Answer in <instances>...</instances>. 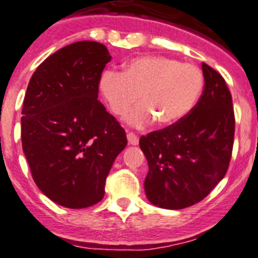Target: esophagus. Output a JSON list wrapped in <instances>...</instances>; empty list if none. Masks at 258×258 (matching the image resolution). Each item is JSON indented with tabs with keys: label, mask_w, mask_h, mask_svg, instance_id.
<instances>
[{
	"label": "esophagus",
	"mask_w": 258,
	"mask_h": 258,
	"mask_svg": "<svg viewBox=\"0 0 258 258\" xmlns=\"http://www.w3.org/2000/svg\"><path fill=\"white\" fill-rule=\"evenodd\" d=\"M127 139H128V143L132 144V146H137L139 142L137 135H135L133 132H127Z\"/></svg>",
	"instance_id": "34e87169"
}]
</instances>
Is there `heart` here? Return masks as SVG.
I'll return each instance as SVG.
<instances>
[{
	"instance_id": "obj_1",
	"label": "heart",
	"mask_w": 258,
	"mask_h": 258,
	"mask_svg": "<svg viewBox=\"0 0 258 258\" xmlns=\"http://www.w3.org/2000/svg\"><path fill=\"white\" fill-rule=\"evenodd\" d=\"M100 91L115 115H125L139 97V104L127 116L133 126L156 120L167 126L189 114L204 90V74L197 65L161 55H142L125 65L123 73L108 70Z\"/></svg>"
}]
</instances>
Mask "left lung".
<instances>
[{
	"instance_id": "left-lung-1",
	"label": "left lung",
	"mask_w": 258,
	"mask_h": 258,
	"mask_svg": "<svg viewBox=\"0 0 258 258\" xmlns=\"http://www.w3.org/2000/svg\"><path fill=\"white\" fill-rule=\"evenodd\" d=\"M203 67V94L178 122L142 136L149 171L147 198L162 209L195 205L226 176L232 158L235 117L228 86L218 72Z\"/></svg>"
}]
</instances>
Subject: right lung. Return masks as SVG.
I'll return each mask as SVG.
<instances>
[{
    "label": "right lung",
    "instance_id": "right-lung-1",
    "mask_svg": "<svg viewBox=\"0 0 258 258\" xmlns=\"http://www.w3.org/2000/svg\"><path fill=\"white\" fill-rule=\"evenodd\" d=\"M110 60L104 44L80 41L44 59L28 85L23 150L36 185L60 206L99 203L112 162L127 144L125 130L98 100Z\"/></svg>",
    "mask_w": 258,
    "mask_h": 258
}]
</instances>
